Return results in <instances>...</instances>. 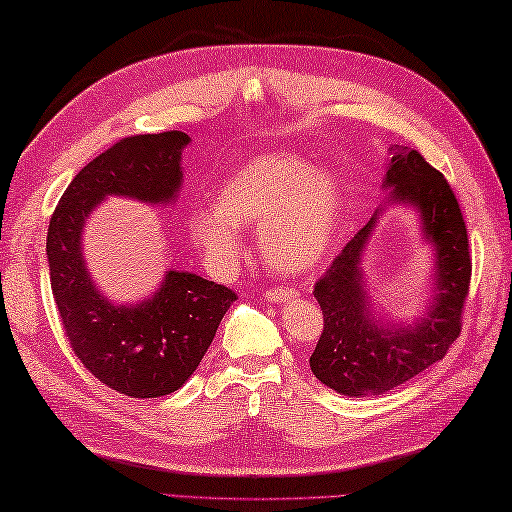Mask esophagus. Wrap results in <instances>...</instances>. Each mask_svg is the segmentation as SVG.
<instances>
[{
  "instance_id": "34e87169",
  "label": "esophagus",
  "mask_w": 512,
  "mask_h": 512,
  "mask_svg": "<svg viewBox=\"0 0 512 512\" xmlns=\"http://www.w3.org/2000/svg\"><path fill=\"white\" fill-rule=\"evenodd\" d=\"M296 296V292L294 289H289V287H285V289H269V292H265V298L269 303H285V301H289V298H294Z\"/></svg>"
}]
</instances>
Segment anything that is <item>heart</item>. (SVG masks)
I'll list each match as a JSON object with an SVG mask.
<instances>
[{"instance_id": "1", "label": "heart", "mask_w": 512, "mask_h": 512, "mask_svg": "<svg viewBox=\"0 0 512 512\" xmlns=\"http://www.w3.org/2000/svg\"><path fill=\"white\" fill-rule=\"evenodd\" d=\"M334 173L292 153H267L238 167L218 189V205L189 216V234L211 265L240 258L238 225L260 227V252L276 272L303 274L321 263L341 223Z\"/></svg>"}]
</instances>
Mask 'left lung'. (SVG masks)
<instances>
[{"label":"left lung","instance_id":"left-lung-1","mask_svg":"<svg viewBox=\"0 0 512 512\" xmlns=\"http://www.w3.org/2000/svg\"><path fill=\"white\" fill-rule=\"evenodd\" d=\"M381 187L383 205L314 287L325 327L310 368L327 388L356 399L385 394L446 356L461 332L472 269L459 202L419 151L390 144ZM390 206L415 211L433 254L431 296L412 322L375 310L362 269L375 223Z\"/></svg>","mask_w":512,"mask_h":512}]
</instances>
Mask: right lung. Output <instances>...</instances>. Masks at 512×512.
Wrapping results in <instances>:
<instances>
[{
  "label": "right lung",
  "mask_w": 512,
  "mask_h": 512,
  "mask_svg": "<svg viewBox=\"0 0 512 512\" xmlns=\"http://www.w3.org/2000/svg\"><path fill=\"white\" fill-rule=\"evenodd\" d=\"M189 142L182 131L124 138L77 173L48 225V272L73 352L95 379L133 399L165 397L189 381L236 294L194 272L167 269L156 292L115 303L86 265L84 227L111 196L173 205Z\"/></svg>",
  "instance_id": "1"
}]
</instances>
